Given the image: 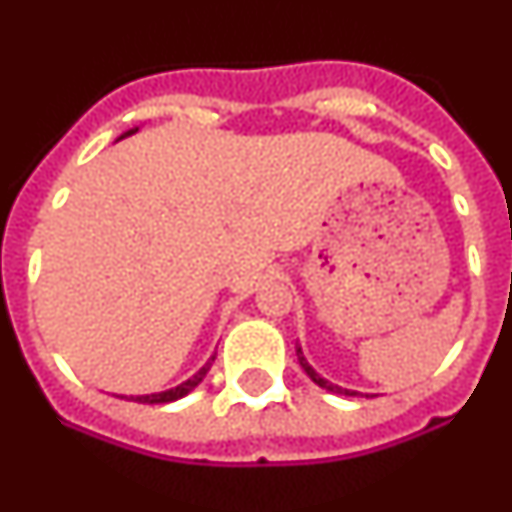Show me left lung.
Instances as JSON below:
<instances>
[{"mask_svg":"<svg viewBox=\"0 0 512 512\" xmlns=\"http://www.w3.org/2000/svg\"><path fill=\"white\" fill-rule=\"evenodd\" d=\"M297 359H300V366H302V369H305V374H307V377H310L312 382L318 384V387H323V390H328V392H336V395H351V397H354V395H359V392L343 390V387H338V384H330L328 379H323V377H320V374L315 372V369H312L310 364H307V359H305V356H302V348H300V346H297ZM366 397H369V395H366Z\"/></svg>","mask_w":512,"mask_h":512,"instance_id":"left-lung-1","label":"left lung"}]
</instances>
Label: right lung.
I'll list each match as a JSON object with an SVG mask.
<instances>
[{
  "instance_id": "add662e5",
  "label": "right lung",
  "mask_w": 512,
  "mask_h": 512,
  "mask_svg": "<svg viewBox=\"0 0 512 512\" xmlns=\"http://www.w3.org/2000/svg\"><path fill=\"white\" fill-rule=\"evenodd\" d=\"M135 130H138V128H135ZM135 130H128V133H125V135H133ZM125 135H120V138H125ZM212 361H215V356H212V359L207 361L205 366H202L200 372L194 374V377H189L187 382L176 384V387H171V390H166V392H153V395H130V397L117 395V397H125V400H133V402H143V405H158V402H174V400H179V397L189 395V392H192L194 387H197V384H200L202 379L207 377Z\"/></svg>"
}]
</instances>
